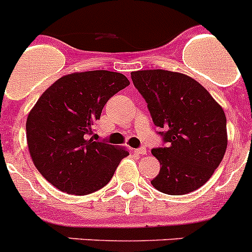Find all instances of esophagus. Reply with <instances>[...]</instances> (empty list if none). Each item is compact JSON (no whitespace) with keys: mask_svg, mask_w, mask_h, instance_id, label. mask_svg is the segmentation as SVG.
<instances>
[{"mask_svg":"<svg viewBox=\"0 0 252 252\" xmlns=\"http://www.w3.org/2000/svg\"><path fill=\"white\" fill-rule=\"evenodd\" d=\"M135 151H136V154L137 155H140V157H144V155H146V154H148V151H146L145 148H140Z\"/></svg>","mask_w":252,"mask_h":252,"instance_id":"obj_1","label":"esophagus"}]
</instances>
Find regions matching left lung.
I'll list each match as a JSON object with an SVG mask.
<instances>
[{
    "label": "left lung",
    "instance_id": "8db88e82",
    "mask_svg": "<svg viewBox=\"0 0 252 252\" xmlns=\"http://www.w3.org/2000/svg\"><path fill=\"white\" fill-rule=\"evenodd\" d=\"M133 86L145 98L155 126L162 128L165 148L151 154L160 171L154 188L182 195L201 188L212 177L227 148L226 115L195 79L164 69L131 73Z\"/></svg>",
    "mask_w": 252,
    "mask_h": 252
}]
</instances>
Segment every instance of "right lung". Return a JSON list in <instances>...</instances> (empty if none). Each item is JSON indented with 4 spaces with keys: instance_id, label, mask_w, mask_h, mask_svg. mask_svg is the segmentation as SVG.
<instances>
[{
    "instance_id": "obj_1",
    "label": "right lung",
    "mask_w": 252,
    "mask_h": 252,
    "mask_svg": "<svg viewBox=\"0 0 252 252\" xmlns=\"http://www.w3.org/2000/svg\"><path fill=\"white\" fill-rule=\"evenodd\" d=\"M128 84L121 73L91 70L64 75L40 95L26 139L34 165L55 188L84 195L110 182L128 151L90 135L107 101Z\"/></svg>"
}]
</instances>
